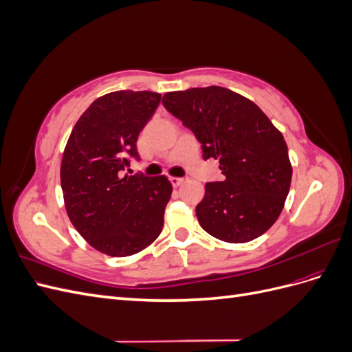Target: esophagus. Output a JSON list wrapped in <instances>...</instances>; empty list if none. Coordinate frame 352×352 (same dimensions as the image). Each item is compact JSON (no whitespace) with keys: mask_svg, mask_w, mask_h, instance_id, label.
Here are the masks:
<instances>
[{"mask_svg":"<svg viewBox=\"0 0 352 352\" xmlns=\"http://www.w3.org/2000/svg\"><path fill=\"white\" fill-rule=\"evenodd\" d=\"M168 180H170V182H172V185H173L175 188L179 186V185H182V184L185 182L184 177H168Z\"/></svg>","mask_w":352,"mask_h":352,"instance_id":"obj_1","label":"esophagus"}]
</instances>
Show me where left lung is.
I'll list each match as a JSON object with an SVG mask.
<instances>
[{"instance_id":"1","label":"left lung","mask_w":352,"mask_h":352,"mask_svg":"<svg viewBox=\"0 0 352 352\" xmlns=\"http://www.w3.org/2000/svg\"><path fill=\"white\" fill-rule=\"evenodd\" d=\"M163 105L192 131L202 158L219 160L225 176L206 185L195 208L201 228L232 243L261 236L278 220L291 186L282 133L252 101L221 87L167 92Z\"/></svg>"}]
</instances>
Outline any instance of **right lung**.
Masks as SVG:
<instances>
[{"label":"right lung","instance_id":"right-lung-1","mask_svg":"<svg viewBox=\"0 0 352 352\" xmlns=\"http://www.w3.org/2000/svg\"><path fill=\"white\" fill-rule=\"evenodd\" d=\"M162 95L117 91L95 100L74 124L61 160V189L70 221L91 247L127 257L153 243L172 197L166 176H127L141 160L136 141Z\"/></svg>","mask_w":352,"mask_h":352}]
</instances>
